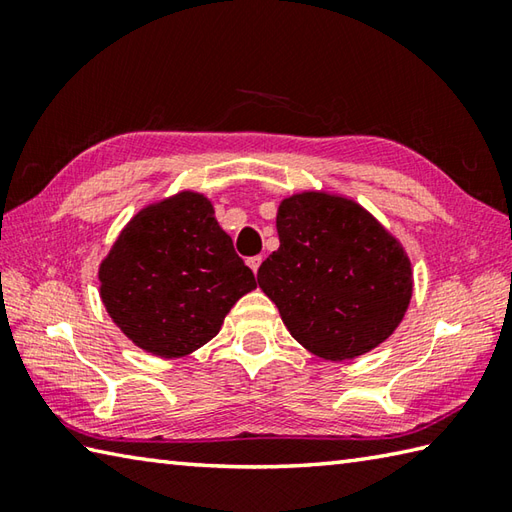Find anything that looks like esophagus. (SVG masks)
Instances as JSON below:
<instances>
[{
    "instance_id": "obj_1",
    "label": "esophagus",
    "mask_w": 512,
    "mask_h": 512,
    "mask_svg": "<svg viewBox=\"0 0 512 512\" xmlns=\"http://www.w3.org/2000/svg\"><path fill=\"white\" fill-rule=\"evenodd\" d=\"M246 264H248V268H250V270H253V273H257V270H259V264H262V255L248 257V259H246Z\"/></svg>"
}]
</instances>
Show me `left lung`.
<instances>
[{"label":"left lung","instance_id":"8db88e82","mask_svg":"<svg viewBox=\"0 0 512 512\" xmlns=\"http://www.w3.org/2000/svg\"><path fill=\"white\" fill-rule=\"evenodd\" d=\"M279 248L257 281L295 339L325 361L356 358L398 328L411 262L363 206L330 193L292 195L277 211Z\"/></svg>","mask_w":512,"mask_h":512}]
</instances>
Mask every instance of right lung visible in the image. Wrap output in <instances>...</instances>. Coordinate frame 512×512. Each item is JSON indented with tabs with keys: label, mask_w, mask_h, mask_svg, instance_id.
<instances>
[{
	"label": "right lung",
	"mask_w": 512,
	"mask_h": 512,
	"mask_svg": "<svg viewBox=\"0 0 512 512\" xmlns=\"http://www.w3.org/2000/svg\"><path fill=\"white\" fill-rule=\"evenodd\" d=\"M99 281L112 321L162 358L209 343L235 301L257 288L213 204L193 191L134 215L103 259Z\"/></svg>",
	"instance_id": "obj_1"
}]
</instances>
